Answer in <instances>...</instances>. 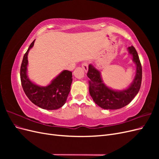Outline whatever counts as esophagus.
Returning a JSON list of instances; mask_svg holds the SVG:
<instances>
[{
    "label": "esophagus",
    "mask_w": 159,
    "mask_h": 159,
    "mask_svg": "<svg viewBox=\"0 0 159 159\" xmlns=\"http://www.w3.org/2000/svg\"><path fill=\"white\" fill-rule=\"evenodd\" d=\"M81 67H82V68L85 71H87L88 70V62H84V63H82V64H81Z\"/></svg>",
    "instance_id": "34e87169"
}]
</instances>
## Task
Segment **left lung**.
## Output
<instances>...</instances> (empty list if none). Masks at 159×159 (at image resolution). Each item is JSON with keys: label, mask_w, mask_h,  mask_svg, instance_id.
I'll list each match as a JSON object with an SVG mask.
<instances>
[{"label": "left lung", "mask_w": 159, "mask_h": 159, "mask_svg": "<svg viewBox=\"0 0 159 159\" xmlns=\"http://www.w3.org/2000/svg\"><path fill=\"white\" fill-rule=\"evenodd\" d=\"M129 54L136 66L135 76L126 89L116 90L103 83L101 71L92 64L89 65L88 77L90 79L89 93L94 102L104 109H118L126 106L137 95L142 81V67L137 52L131 46L128 48Z\"/></svg>", "instance_id": "obj_1"}]
</instances>
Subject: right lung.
<instances>
[{"label":"right lung","mask_w":159,"mask_h":159,"mask_svg":"<svg viewBox=\"0 0 159 159\" xmlns=\"http://www.w3.org/2000/svg\"><path fill=\"white\" fill-rule=\"evenodd\" d=\"M35 40L28 48L23 57L20 67V80L25 94L31 102L39 107L54 110L66 103L72 83V72L63 70L46 86H40L29 79L28 76V54L34 46Z\"/></svg>","instance_id":"add662e5"}]
</instances>
